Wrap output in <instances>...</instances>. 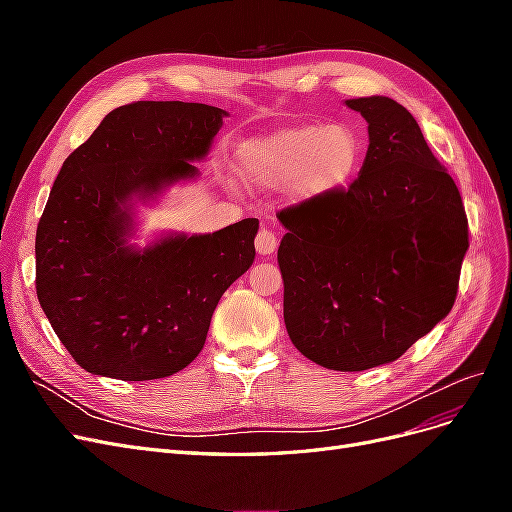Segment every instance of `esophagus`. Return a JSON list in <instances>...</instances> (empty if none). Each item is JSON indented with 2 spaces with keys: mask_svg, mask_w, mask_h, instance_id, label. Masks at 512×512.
Segmentation results:
<instances>
[{
  "mask_svg": "<svg viewBox=\"0 0 512 512\" xmlns=\"http://www.w3.org/2000/svg\"><path fill=\"white\" fill-rule=\"evenodd\" d=\"M254 245H256V252H258L260 256L273 254V252L277 250V237H275V232L269 230V228H260L256 239H254Z\"/></svg>",
  "mask_w": 512,
  "mask_h": 512,
  "instance_id": "34e87169",
  "label": "esophagus"
}]
</instances>
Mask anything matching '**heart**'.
<instances>
[{"label": "heart", "mask_w": 512, "mask_h": 512, "mask_svg": "<svg viewBox=\"0 0 512 512\" xmlns=\"http://www.w3.org/2000/svg\"><path fill=\"white\" fill-rule=\"evenodd\" d=\"M363 138L348 123H303L243 145L241 166L256 183H292L299 198H318L346 188L363 162Z\"/></svg>", "instance_id": "heart-1"}]
</instances>
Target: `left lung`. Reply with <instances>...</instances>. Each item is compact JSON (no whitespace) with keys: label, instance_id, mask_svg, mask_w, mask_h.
Masks as SVG:
<instances>
[{"label":"left lung","instance_id":"obj_1","mask_svg":"<svg viewBox=\"0 0 512 512\" xmlns=\"http://www.w3.org/2000/svg\"><path fill=\"white\" fill-rule=\"evenodd\" d=\"M369 147L348 188L280 213L284 322L309 361L363 371L399 359L451 312L468 218L416 119L391 98L346 102Z\"/></svg>","mask_w":512,"mask_h":512}]
</instances>
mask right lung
<instances>
[{"label":"right lung","mask_w":512,"mask_h":512,"mask_svg":"<svg viewBox=\"0 0 512 512\" xmlns=\"http://www.w3.org/2000/svg\"><path fill=\"white\" fill-rule=\"evenodd\" d=\"M226 111L132 102L108 113L61 166L36 230V294L59 342L89 374L156 380L203 350L224 290L254 262L258 220L213 235L123 245L132 194L198 170Z\"/></svg>","instance_id":"1"}]
</instances>
